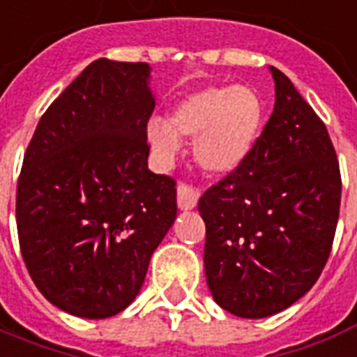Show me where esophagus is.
<instances>
[{
    "label": "esophagus",
    "mask_w": 357,
    "mask_h": 357,
    "mask_svg": "<svg viewBox=\"0 0 357 357\" xmlns=\"http://www.w3.org/2000/svg\"><path fill=\"white\" fill-rule=\"evenodd\" d=\"M199 201V192L190 184H178L176 188V202L181 210H193Z\"/></svg>",
    "instance_id": "1"
}]
</instances>
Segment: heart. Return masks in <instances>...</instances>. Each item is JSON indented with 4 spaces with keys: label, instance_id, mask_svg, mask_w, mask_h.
Instances as JSON below:
<instances>
[{
    "label": "heart",
    "instance_id": "b5f03b06",
    "mask_svg": "<svg viewBox=\"0 0 357 357\" xmlns=\"http://www.w3.org/2000/svg\"><path fill=\"white\" fill-rule=\"evenodd\" d=\"M264 118V99L255 88H204L175 105L165 121H149L147 139L155 155L169 162L178 151V139L195 138L193 153L202 169L228 175L252 155Z\"/></svg>",
    "mask_w": 357,
    "mask_h": 357
}]
</instances>
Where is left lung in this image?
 <instances>
[{"label": "left lung", "mask_w": 357, "mask_h": 357, "mask_svg": "<svg viewBox=\"0 0 357 357\" xmlns=\"http://www.w3.org/2000/svg\"><path fill=\"white\" fill-rule=\"evenodd\" d=\"M269 71L275 108L258 145L199 199L208 287L219 306L243 319L275 315L312 289L341 204L326 127L280 70Z\"/></svg>", "instance_id": "left-lung-1"}]
</instances>
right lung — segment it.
Wrapping results in <instances>:
<instances>
[{"mask_svg": "<svg viewBox=\"0 0 357 357\" xmlns=\"http://www.w3.org/2000/svg\"><path fill=\"white\" fill-rule=\"evenodd\" d=\"M149 81L147 62L93 61L51 102L25 151L22 256L38 291L75 317L123 312L175 223V181L147 167Z\"/></svg>", "mask_w": 357, "mask_h": 357, "instance_id": "add662e5", "label": "right lung"}]
</instances>
